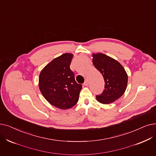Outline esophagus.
<instances>
[{"label": "esophagus", "mask_w": 156, "mask_h": 156, "mask_svg": "<svg viewBox=\"0 0 156 156\" xmlns=\"http://www.w3.org/2000/svg\"><path fill=\"white\" fill-rule=\"evenodd\" d=\"M88 84H89V82H88V80H86L85 81V82H84L83 85H84L85 86H87V85H88Z\"/></svg>", "instance_id": "obj_1"}]
</instances>
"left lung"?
Instances as JSON below:
<instances>
[{"mask_svg":"<svg viewBox=\"0 0 156 156\" xmlns=\"http://www.w3.org/2000/svg\"><path fill=\"white\" fill-rule=\"evenodd\" d=\"M92 63L105 80L103 93L96 96L98 102L110 104L124 94L127 85V74L117 60L103 53H92Z\"/></svg>","mask_w":156,"mask_h":156,"instance_id":"left-lung-1","label":"left lung"}]
</instances>
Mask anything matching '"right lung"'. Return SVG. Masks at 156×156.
<instances>
[{"label":"right lung","instance_id":"1","mask_svg":"<svg viewBox=\"0 0 156 156\" xmlns=\"http://www.w3.org/2000/svg\"><path fill=\"white\" fill-rule=\"evenodd\" d=\"M73 57L69 53L62 54L52 60L39 74L41 92L50 105L59 109L67 110L75 105L82 89L70 69Z\"/></svg>","mask_w":156,"mask_h":156}]
</instances>
